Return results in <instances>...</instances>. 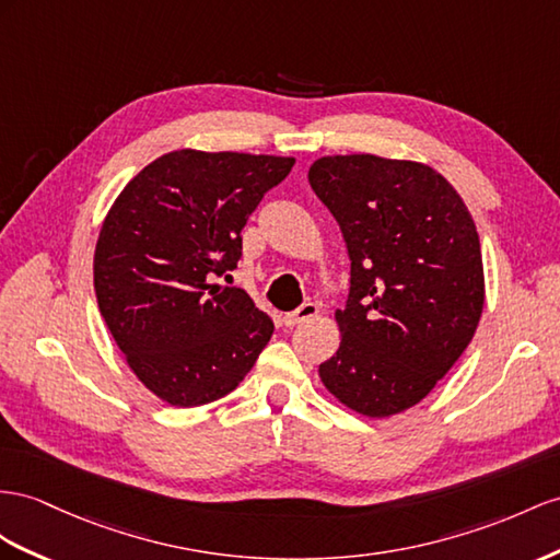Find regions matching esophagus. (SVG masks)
<instances>
[{
  "label": "esophagus",
  "mask_w": 560,
  "mask_h": 560,
  "mask_svg": "<svg viewBox=\"0 0 560 560\" xmlns=\"http://www.w3.org/2000/svg\"><path fill=\"white\" fill-rule=\"evenodd\" d=\"M317 312H319V305L317 303H310V300H307V303L300 305L295 312L283 314V324L285 326H295L300 322H307L312 317H317Z\"/></svg>",
  "instance_id": "34e87169"
}]
</instances>
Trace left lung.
Wrapping results in <instances>:
<instances>
[{
  "label": "left lung",
  "instance_id": "obj_1",
  "mask_svg": "<svg viewBox=\"0 0 560 560\" xmlns=\"http://www.w3.org/2000/svg\"><path fill=\"white\" fill-rule=\"evenodd\" d=\"M310 184L350 255L340 348L319 376L342 405L393 417L435 388L476 334L485 279L476 224L433 167L326 155Z\"/></svg>",
  "mask_w": 560,
  "mask_h": 560
}]
</instances>
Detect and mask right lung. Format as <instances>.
Listing matches in <instances>:
<instances>
[{
  "label": "right lung",
  "mask_w": 560,
  "mask_h": 560,
  "mask_svg": "<svg viewBox=\"0 0 560 560\" xmlns=\"http://www.w3.org/2000/svg\"><path fill=\"white\" fill-rule=\"evenodd\" d=\"M293 158L172 151L125 186L94 253L98 310L137 378L172 407L232 393L275 334L232 279L246 226Z\"/></svg>",
  "instance_id": "1"
}]
</instances>
